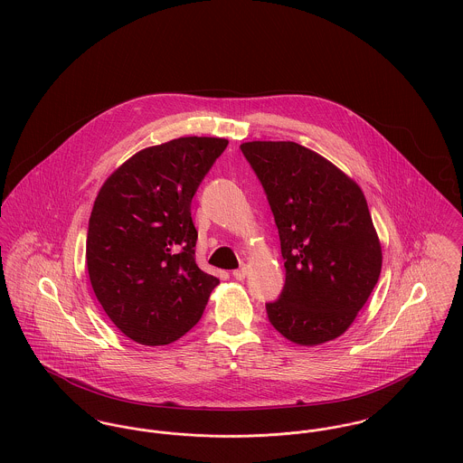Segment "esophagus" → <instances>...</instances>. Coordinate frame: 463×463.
Returning a JSON list of instances; mask_svg holds the SVG:
<instances>
[{
  "label": "esophagus",
  "instance_id": "esophagus-1",
  "mask_svg": "<svg viewBox=\"0 0 463 463\" xmlns=\"http://www.w3.org/2000/svg\"><path fill=\"white\" fill-rule=\"evenodd\" d=\"M232 274H233V278H235V279L242 281V279L248 276V269H246V267H241V269H235Z\"/></svg>",
  "mask_w": 463,
  "mask_h": 463
}]
</instances>
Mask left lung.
<instances>
[{"mask_svg":"<svg viewBox=\"0 0 463 463\" xmlns=\"http://www.w3.org/2000/svg\"><path fill=\"white\" fill-rule=\"evenodd\" d=\"M259 176L279 233L285 285L265 305L290 342L340 336L369 299L382 246L362 189L316 151L296 142L241 144Z\"/></svg>","mask_w":463,"mask_h":463,"instance_id":"obj_1","label":"left lung"}]
</instances>
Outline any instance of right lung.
Segmentation results:
<instances>
[{
	"instance_id": "right-lung-1",
	"label": "right lung",
	"mask_w": 463,
	"mask_h": 463,
	"mask_svg": "<svg viewBox=\"0 0 463 463\" xmlns=\"http://www.w3.org/2000/svg\"><path fill=\"white\" fill-rule=\"evenodd\" d=\"M226 146L217 137H180L146 147L94 201L90 285L110 321L138 344H171L194 328L219 283L196 265L191 203Z\"/></svg>"
}]
</instances>
